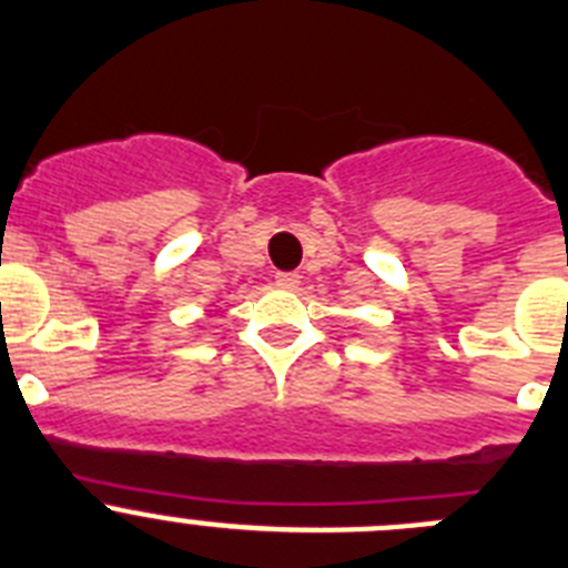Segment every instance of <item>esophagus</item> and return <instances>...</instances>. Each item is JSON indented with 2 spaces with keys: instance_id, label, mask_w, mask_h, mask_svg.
Listing matches in <instances>:
<instances>
[{
  "instance_id": "esophagus-1",
  "label": "esophagus",
  "mask_w": 568,
  "mask_h": 568,
  "mask_svg": "<svg viewBox=\"0 0 568 568\" xmlns=\"http://www.w3.org/2000/svg\"><path fill=\"white\" fill-rule=\"evenodd\" d=\"M274 283L280 285V288H296V285H300V274L296 272H280L277 277H274Z\"/></svg>"
}]
</instances>
